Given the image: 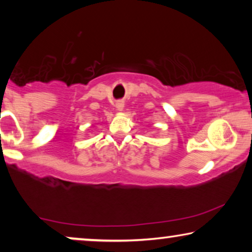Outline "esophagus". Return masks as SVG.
<instances>
[{"instance_id": "34e87169", "label": "esophagus", "mask_w": 252, "mask_h": 252, "mask_svg": "<svg viewBox=\"0 0 252 252\" xmlns=\"http://www.w3.org/2000/svg\"><path fill=\"white\" fill-rule=\"evenodd\" d=\"M124 106H125V103H124V101H118L116 103V108L118 111H123Z\"/></svg>"}]
</instances>
